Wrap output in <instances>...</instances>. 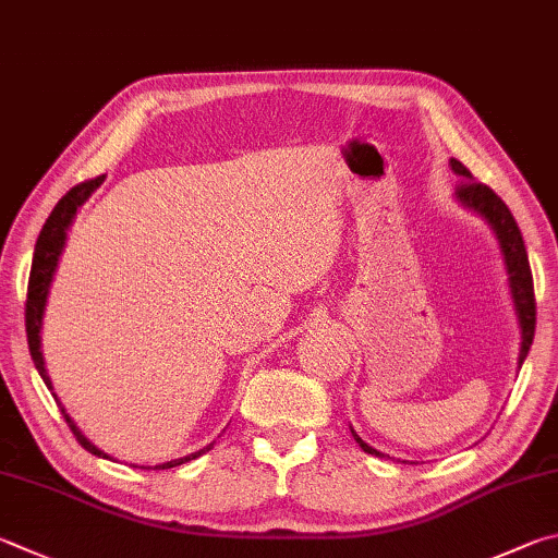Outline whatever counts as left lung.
Masks as SVG:
<instances>
[{
    "instance_id": "left-lung-1",
    "label": "left lung",
    "mask_w": 558,
    "mask_h": 558,
    "mask_svg": "<svg viewBox=\"0 0 558 558\" xmlns=\"http://www.w3.org/2000/svg\"><path fill=\"white\" fill-rule=\"evenodd\" d=\"M449 166L456 175H461V185L456 187V199L461 202L463 207H469L475 215H481L485 221H488L493 234L498 236L500 253L505 260V270H508V282H510V295L514 302V314H518L520 322V333H522V343H520V368L530 353L532 339H534V324H536V302H534V282H532V268H530V258H526V248L520 234L518 221H514L512 211L508 205L495 195V192L483 185V182H475L471 170L465 168L461 160L451 158ZM353 439H356L359 447L373 453V456H383L378 449L368 447L356 432L351 429Z\"/></svg>"
}]
</instances>
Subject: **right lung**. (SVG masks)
Returning a JSON list of instances; mask_svg holds the SVG:
<instances>
[{"mask_svg":"<svg viewBox=\"0 0 558 558\" xmlns=\"http://www.w3.org/2000/svg\"><path fill=\"white\" fill-rule=\"evenodd\" d=\"M99 185H102V178L80 182V185H75L73 190H70L68 195L53 207V211H50V217L46 219L44 229H40L38 241H36V248H34L32 276H28V292H26V337H28V351H32V359L36 363V371L40 373V378H44V383L48 385V390H53V383H50V378H48L44 353H40V324H44V310H46L48 290H50V282H53V276H56L60 253H63V248H65L68 229H70V225H73L77 209L85 205V199L93 195V192ZM60 412H63L68 427L73 429L75 439L83 444V449L99 456V459H109V456L102 449H97L95 444L89 441L85 434L77 429V424L70 420V414L65 412L63 404H60ZM209 449H211V444H209L207 449H199V451L190 453V456H182V459H175V461L158 463V465H154V469H158V471L160 469H175V465L197 459V456H202V453L209 451ZM141 469H144V465H141Z\"/></svg>","mask_w":558,"mask_h":558,"instance_id":"1","label":"right lung"}]
</instances>
